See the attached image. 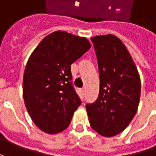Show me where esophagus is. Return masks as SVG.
I'll return each mask as SVG.
<instances>
[{"mask_svg":"<svg viewBox=\"0 0 156 156\" xmlns=\"http://www.w3.org/2000/svg\"><path fill=\"white\" fill-rule=\"evenodd\" d=\"M84 95H85V89H84V88H81V96L82 99L84 98Z\"/></svg>","mask_w":156,"mask_h":156,"instance_id":"obj_1","label":"esophagus"}]
</instances>
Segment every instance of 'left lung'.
<instances>
[{
    "label": "left lung",
    "instance_id": "left-lung-1",
    "mask_svg": "<svg viewBox=\"0 0 156 156\" xmlns=\"http://www.w3.org/2000/svg\"><path fill=\"white\" fill-rule=\"evenodd\" d=\"M97 57L100 91L97 100L86 105L91 128L112 137L122 133L135 117L141 96L137 68L123 42L114 34L91 38Z\"/></svg>",
    "mask_w": 156,
    "mask_h": 156
}]
</instances>
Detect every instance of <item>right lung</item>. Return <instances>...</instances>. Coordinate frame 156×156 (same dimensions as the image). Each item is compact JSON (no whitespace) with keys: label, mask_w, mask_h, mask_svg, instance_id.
I'll return each instance as SVG.
<instances>
[{"label":"right lung","mask_w":156,"mask_h":156,"mask_svg":"<svg viewBox=\"0 0 156 156\" xmlns=\"http://www.w3.org/2000/svg\"><path fill=\"white\" fill-rule=\"evenodd\" d=\"M91 48L85 37L65 31L47 35L28 58L22 82L25 106L47 134L68 128L81 101L72 85L71 64Z\"/></svg>","instance_id":"right-lung-1"}]
</instances>
